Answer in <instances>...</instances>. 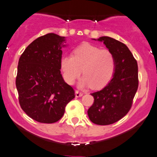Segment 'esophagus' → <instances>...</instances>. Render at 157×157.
<instances>
[{
    "mask_svg": "<svg viewBox=\"0 0 157 157\" xmlns=\"http://www.w3.org/2000/svg\"><path fill=\"white\" fill-rule=\"evenodd\" d=\"M82 95H83V93L79 91H77V90H76L75 91V96L77 97V98H78V97H81Z\"/></svg>",
    "mask_w": 157,
    "mask_h": 157,
    "instance_id": "esophagus-1",
    "label": "esophagus"
}]
</instances>
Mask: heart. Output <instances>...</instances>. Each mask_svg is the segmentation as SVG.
I'll use <instances>...</instances> for the list:
<instances>
[{"instance_id":"heart-1","label":"heart","mask_w":157,"mask_h":157,"mask_svg":"<svg viewBox=\"0 0 157 157\" xmlns=\"http://www.w3.org/2000/svg\"><path fill=\"white\" fill-rule=\"evenodd\" d=\"M60 67L63 77L72 85L83 73L79 83L80 87H105L113 78L116 70V61L113 53L89 43H84L74 50V55L62 57Z\"/></svg>"}]
</instances>
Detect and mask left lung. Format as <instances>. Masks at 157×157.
<instances>
[{
    "instance_id": "8db88e82",
    "label": "left lung",
    "mask_w": 157,
    "mask_h": 157,
    "mask_svg": "<svg viewBox=\"0 0 157 157\" xmlns=\"http://www.w3.org/2000/svg\"><path fill=\"white\" fill-rule=\"evenodd\" d=\"M93 40L103 42L116 61L113 78L105 88L91 94L94 103L87 111L92 123L105 126L117 122L131 108L138 87V64L123 43L110 37Z\"/></svg>"
}]
</instances>
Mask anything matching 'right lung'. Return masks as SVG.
<instances>
[{"mask_svg": "<svg viewBox=\"0 0 157 157\" xmlns=\"http://www.w3.org/2000/svg\"><path fill=\"white\" fill-rule=\"evenodd\" d=\"M66 39L49 33L34 40L19 60L16 85L21 108L31 119L53 123L62 117L75 97L61 74L62 47Z\"/></svg>", "mask_w": 157, "mask_h": 157, "instance_id": "1", "label": "right lung"}]
</instances>
